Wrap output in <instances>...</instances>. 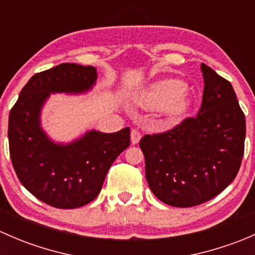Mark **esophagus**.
Masks as SVG:
<instances>
[{"instance_id": "obj_1", "label": "esophagus", "mask_w": 255, "mask_h": 255, "mask_svg": "<svg viewBox=\"0 0 255 255\" xmlns=\"http://www.w3.org/2000/svg\"><path fill=\"white\" fill-rule=\"evenodd\" d=\"M140 138H142V134H140L137 129H133L132 132H130V142H132L133 145L139 143Z\"/></svg>"}]
</instances>
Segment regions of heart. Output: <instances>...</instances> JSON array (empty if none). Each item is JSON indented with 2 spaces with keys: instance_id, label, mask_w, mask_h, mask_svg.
Here are the masks:
<instances>
[{
  "instance_id": "obj_1",
  "label": "heart",
  "mask_w": 255,
  "mask_h": 255,
  "mask_svg": "<svg viewBox=\"0 0 255 255\" xmlns=\"http://www.w3.org/2000/svg\"><path fill=\"white\" fill-rule=\"evenodd\" d=\"M135 102L145 110H160L169 123L181 120L191 105L185 91L184 81L177 79L153 82L135 97Z\"/></svg>"
}]
</instances>
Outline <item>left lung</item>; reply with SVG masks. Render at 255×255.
<instances>
[{"label": "left lung", "instance_id": "8db88e82", "mask_svg": "<svg viewBox=\"0 0 255 255\" xmlns=\"http://www.w3.org/2000/svg\"><path fill=\"white\" fill-rule=\"evenodd\" d=\"M201 71L205 89L196 117L139 142L149 187L174 207L196 206L217 196L237 176L243 158L246 118L235 90L205 64Z\"/></svg>", "mask_w": 255, "mask_h": 255}]
</instances>
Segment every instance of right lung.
<instances>
[{
	"instance_id": "obj_1",
	"label": "right lung",
	"mask_w": 255,
	"mask_h": 255,
	"mask_svg": "<svg viewBox=\"0 0 255 255\" xmlns=\"http://www.w3.org/2000/svg\"><path fill=\"white\" fill-rule=\"evenodd\" d=\"M96 80L94 66L60 64L32 76L9 112V154L18 179L53 207L78 208L96 199L113 161L129 146L128 127L115 133L87 129L68 143L56 142L43 128L50 95H85Z\"/></svg>"
}]
</instances>
